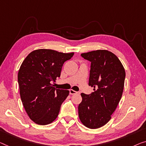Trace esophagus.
Instances as JSON below:
<instances>
[{
  "label": "esophagus",
  "instance_id": "obj_1",
  "mask_svg": "<svg viewBox=\"0 0 146 146\" xmlns=\"http://www.w3.org/2000/svg\"><path fill=\"white\" fill-rule=\"evenodd\" d=\"M69 93H70V94H80V92H77V91H75L72 90V89H71V90H69Z\"/></svg>",
  "mask_w": 146,
  "mask_h": 146
}]
</instances>
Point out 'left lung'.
<instances>
[{
    "label": "left lung",
    "mask_w": 146,
    "mask_h": 146,
    "mask_svg": "<svg viewBox=\"0 0 146 146\" xmlns=\"http://www.w3.org/2000/svg\"><path fill=\"white\" fill-rule=\"evenodd\" d=\"M80 56L91 62L88 84L94 87V92L81 94L79 119L89 129H98L110 120L121 100L125 71L119 58L108 50H98Z\"/></svg>",
    "instance_id": "left-lung-1"
}]
</instances>
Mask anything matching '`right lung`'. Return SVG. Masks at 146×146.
<instances>
[{"label":"right lung","instance_id":"obj_1","mask_svg":"<svg viewBox=\"0 0 146 146\" xmlns=\"http://www.w3.org/2000/svg\"><path fill=\"white\" fill-rule=\"evenodd\" d=\"M74 53L39 49L31 52L19 68L17 80L23 107L30 119L40 125L53 122L69 91L56 89L52 82L60 77L64 62Z\"/></svg>","mask_w":146,"mask_h":146}]
</instances>
